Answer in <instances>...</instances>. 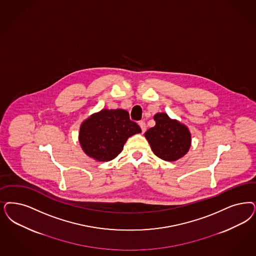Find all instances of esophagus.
<instances>
[{"mask_svg":"<svg viewBox=\"0 0 256 256\" xmlns=\"http://www.w3.org/2000/svg\"><path fill=\"white\" fill-rule=\"evenodd\" d=\"M139 126H141L142 132L144 133L146 130V124L144 123V121H140Z\"/></svg>","mask_w":256,"mask_h":256,"instance_id":"1","label":"esophagus"}]
</instances>
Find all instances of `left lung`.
<instances>
[{"label": "left lung", "instance_id": "obj_1", "mask_svg": "<svg viewBox=\"0 0 256 256\" xmlns=\"http://www.w3.org/2000/svg\"><path fill=\"white\" fill-rule=\"evenodd\" d=\"M156 124L144 133L154 154L160 159L174 162L184 156L191 144V134L184 124L166 114L154 116Z\"/></svg>", "mask_w": 256, "mask_h": 256}]
</instances>
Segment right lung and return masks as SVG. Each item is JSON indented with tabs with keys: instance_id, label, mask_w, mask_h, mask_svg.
<instances>
[{
	"instance_id": "1",
	"label": "right lung",
	"mask_w": 256,
	"mask_h": 256,
	"mask_svg": "<svg viewBox=\"0 0 256 256\" xmlns=\"http://www.w3.org/2000/svg\"><path fill=\"white\" fill-rule=\"evenodd\" d=\"M142 132L124 110H102L80 126V142L84 152L99 162L114 159L128 137Z\"/></svg>"
}]
</instances>
